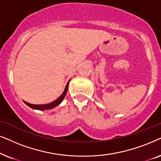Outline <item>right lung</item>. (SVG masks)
<instances>
[{
  "mask_svg": "<svg viewBox=\"0 0 161 161\" xmlns=\"http://www.w3.org/2000/svg\"><path fill=\"white\" fill-rule=\"evenodd\" d=\"M70 80L68 81L67 85H66L65 88L64 90L63 93H62V95L57 98V99L53 101V102L48 103V104H30V103H28L25 101H23L24 103L26 105H28L29 108H31L32 109H34V110H50V109H53L56 108L57 106H58L60 103L63 102V100L65 98V96L67 93L68 91V84H69Z\"/></svg>",
  "mask_w": 161,
  "mask_h": 161,
  "instance_id": "obj_1",
  "label": "right lung"
}]
</instances>
